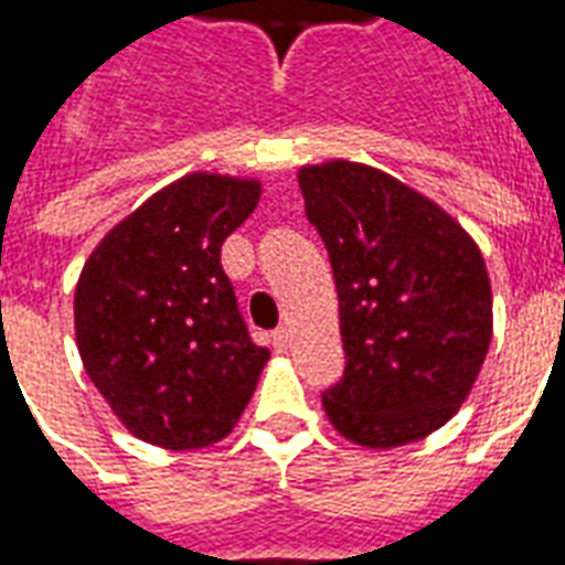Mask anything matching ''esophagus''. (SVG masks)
<instances>
[{
	"label": "esophagus",
	"instance_id": "esophagus-1",
	"mask_svg": "<svg viewBox=\"0 0 565 565\" xmlns=\"http://www.w3.org/2000/svg\"><path fill=\"white\" fill-rule=\"evenodd\" d=\"M271 344H275V351H287V344H290V330H284V327H278V330L271 332Z\"/></svg>",
	"mask_w": 565,
	"mask_h": 565
}]
</instances>
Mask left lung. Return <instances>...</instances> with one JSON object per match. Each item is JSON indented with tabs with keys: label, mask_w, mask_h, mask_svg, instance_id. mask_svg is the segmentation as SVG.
Segmentation results:
<instances>
[{
	"label": "left lung",
	"mask_w": 565,
	"mask_h": 565,
	"mask_svg": "<svg viewBox=\"0 0 565 565\" xmlns=\"http://www.w3.org/2000/svg\"><path fill=\"white\" fill-rule=\"evenodd\" d=\"M299 190L330 254L348 360L323 393L330 424L366 448L436 433L493 335L481 250L433 199L363 162L302 166Z\"/></svg>",
	"instance_id": "8db88e82"
}]
</instances>
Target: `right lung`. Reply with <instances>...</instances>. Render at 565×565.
<instances>
[{"mask_svg": "<svg viewBox=\"0 0 565 565\" xmlns=\"http://www.w3.org/2000/svg\"><path fill=\"white\" fill-rule=\"evenodd\" d=\"M259 181L193 172L117 223L75 287V339L117 420L157 448L193 450L233 433L269 348L250 342L221 266Z\"/></svg>", "mask_w": 565, "mask_h": 565, "instance_id": "add662e5", "label": "right lung"}]
</instances>
